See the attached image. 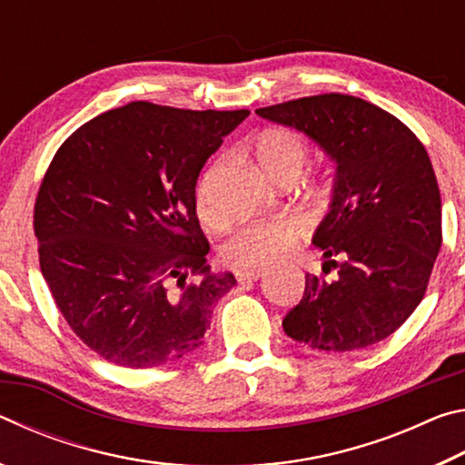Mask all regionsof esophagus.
<instances>
[{
    "label": "esophagus",
    "mask_w": 465,
    "mask_h": 465,
    "mask_svg": "<svg viewBox=\"0 0 465 465\" xmlns=\"http://www.w3.org/2000/svg\"><path fill=\"white\" fill-rule=\"evenodd\" d=\"M266 274L264 269H252V271H240L235 272V279H238L240 282H252V281H258L262 279Z\"/></svg>",
    "instance_id": "1"
}]
</instances>
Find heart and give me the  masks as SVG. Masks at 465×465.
I'll list each match as a JSON object with an SVG mask.
<instances>
[{
  "instance_id": "1",
  "label": "heart",
  "mask_w": 465,
  "mask_h": 465,
  "mask_svg": "<svg viewBox=\"0 0 465 465\" xmlns=\"http://www.w3.org/2000/svg\"><path fill=\"white\" fill-rule=\"evenodd\" d=\"M254 155L258 166L271 178L285 180L299 176L308 162L310 149L303 137L287 127L264 129L254 141ZM219 163L201 178L196 186V211L211 227L223 225L225 215L217 207L213 188ZM302 238V223L293 217L261 219L240 227L223 246V258L233 269H269L285 261Z\"/></svg>"
}]
</instances>
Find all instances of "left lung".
<instances>
[{
  "instance_id": "left-lung-1",
  "label": "left lung",
  "mask_w": 465,
  "mask_h": 465,
  "mask_svg": "<svg viewBox=\"0 0 465 465\" xmlns=\"http://www.w3.org/2000/svg\"><path fill=\"white\" fill-rule=\"evenodd\" d=\"M303 131L336 160L330 213L313 233L324 274H305L302 302L282 328L318 351H357L411 318L440 248V194L420 139L383 108L346 94H318L258 108Z\"/></svg>"
}]
</instances>
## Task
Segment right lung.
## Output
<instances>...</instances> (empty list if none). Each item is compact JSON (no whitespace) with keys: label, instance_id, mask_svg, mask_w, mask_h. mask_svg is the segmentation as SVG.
Returning <instances> with one entry per match:
<instances>
[{"label":"right lung","instance_id":"1","mask_svg":"<svg viewBox=\"0 0 465 465\" xmlns=\"http://www.w3.org/2000/svg\"><path fill=\"white\" fill-rule=\"evenodd\" d=\"M250 110L129 102L82 124L38 188V261L77 338L110 363L147 369L199 349L235 285L211 272L194 186Z\"/></svg>","mask_w":465,"mask_h":465}]
</instances>
